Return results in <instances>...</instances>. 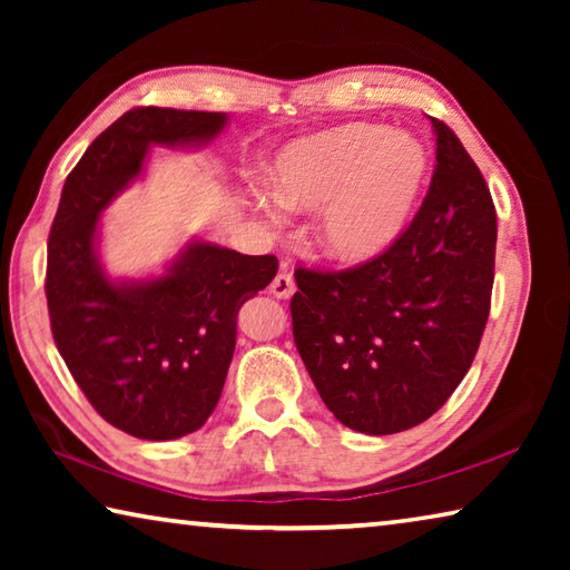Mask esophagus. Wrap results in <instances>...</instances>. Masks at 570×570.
<instances>
[{
    "label": "esophagus",
    "instance_id": "1",
    "mask_svg": "<svg viewBox=\"0 0 570 570\" xmlns=\"http://www.w3.org/2000/svg\"><path fill=\"white\" fill-rule=\"evenodd\" d=\"M294 292H296L294 276H292V272H288L286 266H282V268H278V274L274 276V282H272V294L276 298H288Z\"/></svg>",
    "mask_w": 570,
    "mask_h": 570
}]
</instances>
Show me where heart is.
<instances>
[{"instance_id": "heart-1", "label": "heart", "mask_w": 570, "mask_h": 570, "mask_svg": "<svg viewBox=\"0 0 570 570\" xmlns=\"http://www.w3.org/2000/svg\"><path fill=\"white\" fill-rule=\"evenodd\" d=\"M430 178V156L410 132L346 122L288 142L266 163L264 183L278 204L320 210L316 246L332 262L360 266L407 230ZM256 210L272 216L264 198Z\"/></svg>"}]
</instances>
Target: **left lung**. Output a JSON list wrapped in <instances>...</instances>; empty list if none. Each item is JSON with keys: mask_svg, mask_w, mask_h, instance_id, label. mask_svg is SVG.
Returning a JSON list of instances; mask_svg holds the SVG:
<instances>
[{"mask_svg": "<svg viewBox=\"0 0 570 570\" xmlns=\"http://www.w3.org/2000/svg\"><path fill=\"white\" fill-rule=\"evenodd\" d=\"M430 120L438 166L397 244L344 272L294 274L296 350L334 417L364 435L432 417L468 374L490 314L493 198L458 135Z\"/></svg>", "mask_w": 570, "mask_h": 570, "instance_id": "1", "label": "left lung"}]
</instances>
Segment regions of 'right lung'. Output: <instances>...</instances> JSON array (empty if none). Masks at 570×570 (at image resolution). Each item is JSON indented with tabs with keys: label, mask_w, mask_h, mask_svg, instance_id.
I'll return each instance as SVG.
<instances>
[{
	"label": "right lung",
	"mask_w": 570,
	"mask_h": 570,
	"mask_svg": "<svg viewBox=\"0 0 570 570\" xmlns=\"http://www.w3.org/2000/svg\"><path fill=\"white\" fill-rule=\"evenodd\" d=\"M226 122V112L128 110L67 176L52 220L45 294L57 350L100 417L140 440H176L210 417L240 306L278 262L190 240L163 276L112 282L98 256L100 214L140 178L150 146H206Z\"/></svg>",
	"instance_id": "1"
}]
</instances>
